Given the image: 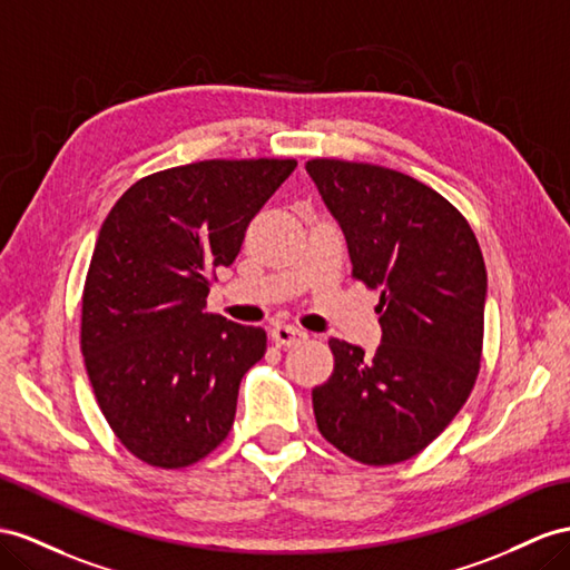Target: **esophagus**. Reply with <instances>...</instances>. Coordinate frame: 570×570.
Wrapping results in <instances>:
<instances>
[{
	"label": "esophagus",
	"instance_id": "esophagus-1",
	"mask_svg": "<svg viewBox=\"0 0 570 570\" xmlns=\"http://www.w3.org/2000/svg\"><path fill=\"white\" fill-rule=\"evenodd\" d=\"M272 340L282 346H294L301 340H305V332L294 325H274L272 327Z\"/></svg>",
	"mask_w": 570,
	"mask_h": 570
}]
</instances>
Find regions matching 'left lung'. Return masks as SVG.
<instances>
[{
  "instance_id": "1",
  "label": "left lung",
  "mask_w": 570,
  "mask_h": 570,
  "mask_svg": "<svg viewBox=\"0 0 570 570\" xmlns=\"http://www.w3.org/2000/svg\"><path fill=\"white\" fill-rule=\"evenodd\" d=\"M305 170L344 230L354 279L381 288L375 354L330 340L334 371L313 390L317 429L363 464L419 455L479 375L487 267L452 204L400 170L313 158Z\"/></svg>"
}]
</instances>
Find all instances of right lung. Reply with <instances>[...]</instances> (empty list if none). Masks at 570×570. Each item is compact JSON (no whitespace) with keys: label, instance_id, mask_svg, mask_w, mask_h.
I'll use <instances>...</instances> for the list:
<instances>
[{"label":"right lung","instance_id":"right-lung-1","mask_svg":"<svg viewBox=\"0 0 570 570\" xmlns=\"http://www.w3.org/2000/svg\"><path fill=\"white\" fill-rule=\"evenodd\" d=\"M296 168L199 160L137 180L100 226L81 296V354L100 412L135 458L180 470L222 445L262 327L207 313L216 267Z\"/></svg>","mask_w":570,"mask_h":570}]
</instances>
